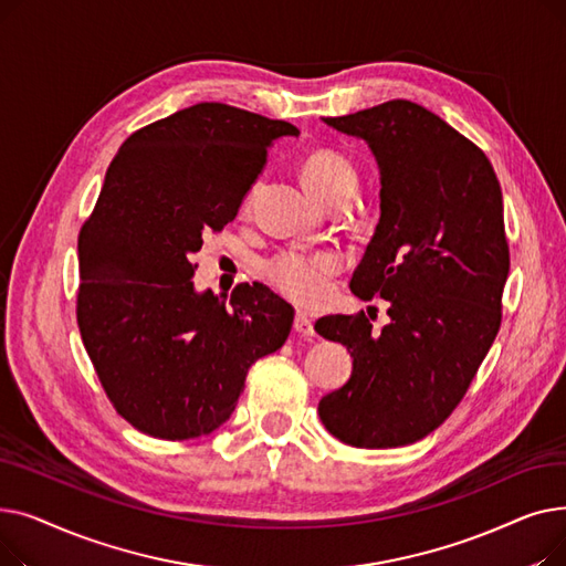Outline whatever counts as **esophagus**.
I'll return each instance as SVG.
<instances>
[{
	"instance_id": "esophagus-1",
	"label": "esophagus",
	"mask_w": 566,
	"mask_h": 566,
	"mask_svg": "<svg viewBox=\"0 0 566 566\" xmlns=\"http://www.w3.org/2000/svg\"><path fill=\"white\" fill-rule=\"evenodd\" d=\"M293 331L298 333L301 337H314V335H316V333H314V325H312V321H310V316H307V314H303V312L295 314V318H293Z\"/></svg>"
}]
</instances>
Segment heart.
Listing matches in <instances>:
<instances>
[{
	"label": "heart",
	"mask_w": 566,
	"mask_h": 566,
	"mask_svg": "<svg viewBox=\"0 0 566 566\" xmlns=\"http://www.w3.org/2000/svg\"><path fill=\"white\" fill-rule=\"evenodd\" d=\"M301 181L312 197L321 203L339 192H350L358 184V176L346 158L335 151H312L301 165ZM254 199V190H250L243 199V211H250ZM342 268V259L335 252H314L298 254L286 252L263 265V275L286 298L312 305L318 303L325 289H328V277L335 275Z\"/></svg>",
	"instance_id": "b5f03b06"
}]
</instances>
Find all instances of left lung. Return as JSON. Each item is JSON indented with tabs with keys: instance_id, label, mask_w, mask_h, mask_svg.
Listing matches in <instances>:
<instances>
[{
	"instance_id": "left-lung-1",
	"label": "left lung",
	"mask_w": 566,
	"mask_h": 566,
	"mask_svg": "<svg viewBox=\"0 0 566 566\" xmlns=\"http://www.w3.org/2000/svg\"><path fill=\"white\" fill-rule=\"evenodd\" d=\"M323 122L365 139L378 163L380 220L350 291L388 301L390 323L371 333L363 312L316 321L353 358L318 415L353 448H401L450 418L500 331L510 275L502 192L482 148L418 103Z\"/></svg>"
}]
</instances>
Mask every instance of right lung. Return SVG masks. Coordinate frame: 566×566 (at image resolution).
Listing matches in <instances>:
<instances>
[{
    "instance_id": "obj_1",
    "label": "right lung",
    "mask_w": 566,
    "mask_h": 566,
    "mask_svg": "<svg viewBox=\"0 0 566 566\" xmlns=\"http://www.w3.org/2000/svg\"><path fill=\"white\" fill-rule=\"evenodd\" d=\"M298 128L224 103H197L133 133L82 224L77 325L126 422L163 440L222 427L248 369L282 348L293 307L254 282L195 291L208 231H222L268 148Z\"/></svg>"
}]
</instances>
